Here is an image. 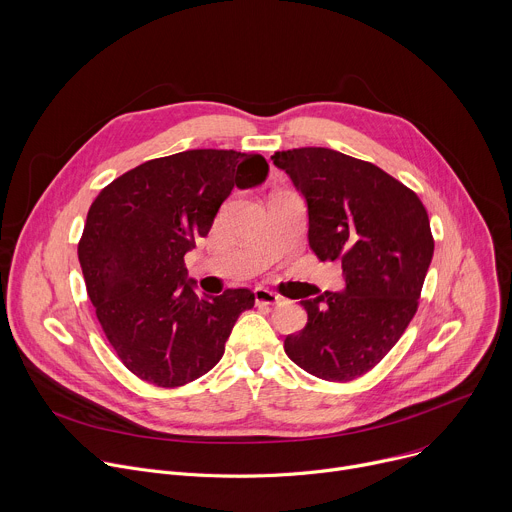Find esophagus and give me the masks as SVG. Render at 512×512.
Listing matches in <instances>:
<instances>
[{"mask_svg": "<svg viewBox=\"0 0 512 512\" xmlns=\"http://www.w3.org/2000/svg\"><path fill=\"white\" fill-rule=\"evenodd\" d=\"M253 296H255L257 306H275V304H279V296H275L273 291H269L265 287H255Z\"/></svg>", "mask_w": 512, "mask_h": 512, "instance_id": "obj_1", "label": "esophagus"}]
</instances>
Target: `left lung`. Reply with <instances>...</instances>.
Masks as SVG:
<instances>
[{
  "label": "left lung",
  "instance_id": "1",
  "mask_svg": "<svg viewBox=\"0 0 512 512\" xmlns=\"http://www.w3.org/2000/svg\"><path fill=\"white\" fill-rule=\"evenodd\" d=\"M273 164L308 202L310 247L340 261L346 289L300 304L308 324L285 338V354L334 383L367 375L397 344L417 312L433 257L419 196L377 168L328 148L275 152Z\"/></svg>",
  "mask_w": 512,
  "mask_h": 512
}]
</instances>
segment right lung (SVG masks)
Returning <instances> with one entry per match:
<instances>
[{"instance_id": "1", "label": "right lung", "mask_w": 512, "mask_h": 512, "mask_svg": "<svg viewBox=\"0 0 512 512\" xmlns=\"http://www.w3.org/2000/svg\"><path fill=\"white\" fill-rule=\"evenodd\" d=\"M267 170L259 154L188 150L121 174L91 204L79 241L87 294L115 354L141 381L174 389L206 375L253 308L247 287L196 296L184 255L231 190L261 184Z\"/></svg>"}]
</instances>
